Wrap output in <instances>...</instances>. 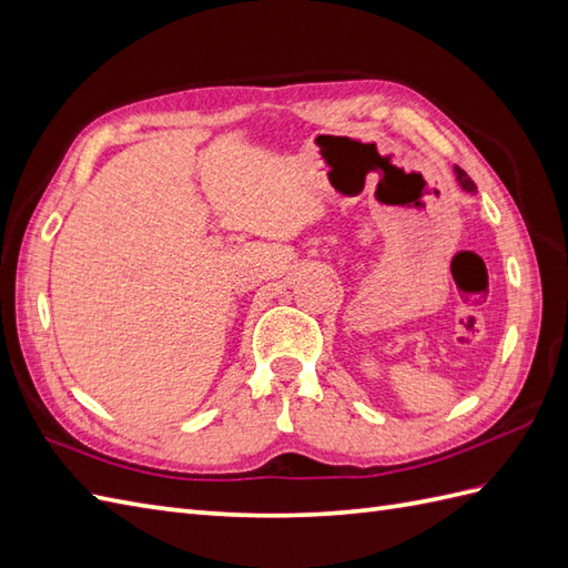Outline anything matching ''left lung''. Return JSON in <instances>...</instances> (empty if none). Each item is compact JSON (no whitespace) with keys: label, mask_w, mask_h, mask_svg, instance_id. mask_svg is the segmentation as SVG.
Returning <instances> with one entry per match:
<instances>
[{"label":"left lung","mask_w":568,"mask_h":568,"mask_svg":"<svg viewBox=\"0 0 568 568\" xmlns=\"http://www.w3.org/2000/svg\"><path fill=\"white\" fill-rule=\"evenodd\" d=\"M455 176H457V183L459 186H463V191H467V193H477V186H474V181L465 174L463 169L459 166H455Z\"/></svg>","instance_id":"obj_1"}]
</instances>
